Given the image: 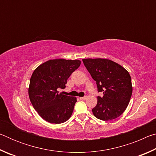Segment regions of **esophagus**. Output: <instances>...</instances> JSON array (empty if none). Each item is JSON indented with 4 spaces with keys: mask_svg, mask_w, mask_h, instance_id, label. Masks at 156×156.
Masks as SVG:
<instances>
[{
    "mask_svg": "<svg viewBox=\"0 0 156 156\" xmlns=\"http://www.w3.org/2000/svg\"><path fill=\"white\" fill-rule=\"evenodd\" d=\"M86 98H87L86 96H84V97H80V99L81 100H84Z\"/></svg>",
    "mask_w": 156,
    "mask_h": 156,
    "instance_id": "34e87169",
    "label": "esophagus"
}]
</instances>
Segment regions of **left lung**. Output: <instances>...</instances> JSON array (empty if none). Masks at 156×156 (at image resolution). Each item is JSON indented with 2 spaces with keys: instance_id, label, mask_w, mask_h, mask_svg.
<instances>
[{
  "instance_id": "1",
  "label": "left lung",
  "mask_w": 156,
  "mask_h": 156,
  "mask_svg": "<svg viewBox=\"0 0 156 156\" xmlns=\"http://www.w3.org/2000/svg\"><path fill=\"white\" fill-rule=\"evenodd\" d=\"M83 61L96 81L98 91L103 92L102 97L98 96L96 106L92 109L94 116L105 121L119 117L127 107L133 91L129 73L109 59L86 58Z\"/></svg>"
}]
</instances>
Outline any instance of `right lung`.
<instances>
[{
    "mask_svg": "<svg viewBox=\"0 0 156 156\" xmlns=\"http://www.w3.org/2000/svg\"><path fill=\"white\" fill-rule=\"evenodd\" d=\"M80 63L79 60H49L34 71L29 97L34 109L44 120L60 124L72 116L76 98L59 93L58 89L65 87L68 78Z\"/></svg>",
    "mask_w": 156,
    "mask_h": 156,
    "instance_id": "add662e5",
    "label": "right lung"
}]
</instances>
